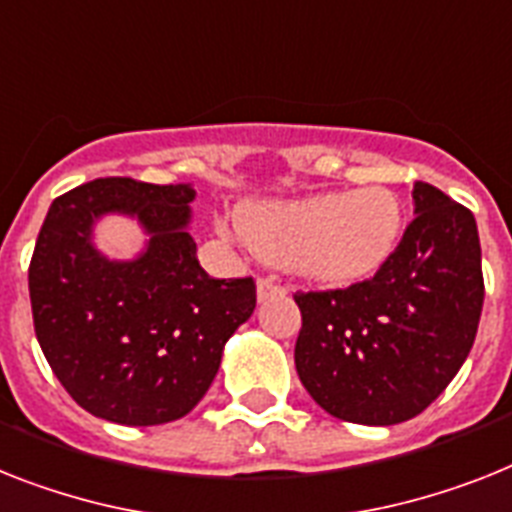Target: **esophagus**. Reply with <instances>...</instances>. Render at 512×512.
<instances>
[{"label": "esophagus", "mask_w": 512, "mask_h": 512, "mask_svg": "<svg viewBox=\"0 0 512 512\" xmlns=\"http://www.w3.org/2000/svg\"><path fill=\"white\" fill-rule=\"evenodd\" d=\"M256 290H259V301L264 303V301H272V298H277V295H285V287L282 285H277V282L274 280H259V287H256Z\"/></svg>", "instance_id": "esophagus-1"}]
</instances>
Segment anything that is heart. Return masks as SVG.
Wrapping results in <instances>:
<instances>
[{
	"label": "heart",
	"mask_w": 512,
	"mask_h": 512,
	"mask_svg": "<svg viewBox=\"0 0 512 512\" xmlns=\"http://www.w3.org/2000/svg\"><path fill=\"white\" fill-rule=\"evenodd\" d=\"M403 225V204L384 185L259 201L240 211V232L253 251L322 287H350L382 272Z\"/></svg>",
	"instance_id": "obj_1"
}]
</instances>
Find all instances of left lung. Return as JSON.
Listing matches in <instances>:
<instances>
[{
	"mask_svg": "<svg viewBox=\"0 0 512 512\" xmlns=\"http://www.w3.org/2000/svg\"><path fill=\"white\" fill-rule=\"evenodd\" d=\"M413 222L371 280L298 293L295 369L329 416L392 426L442 395L471 353L484 303L474 214L413 183Z\"/></svg>",
	"mask_w": 512,
	"mask_h": 512,
	"instance_id": "8db88e82",
	"label": "left lung"
}]
</instances>
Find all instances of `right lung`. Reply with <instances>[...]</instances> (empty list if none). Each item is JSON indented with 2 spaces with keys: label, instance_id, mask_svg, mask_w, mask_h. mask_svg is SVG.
<instances>
[{
  "label": "right lung",
  "instance_id": "1",
  "mask_svg": "<svg viewBox=\"0 0 512 512\" xmlns=\"http://www.w3.org/2000/svg\"><path fill=\"white\" fill-rule=\"evenodd\" d=\"M190 183L101 177L54 198L28 269L33 327L70 398L122 426L177 421L217 377L256 285L211 280L190 238ZM107 213L135 218L147 246L109 260L93 243Z\"/></svg>",
  "mask_w": 512,
  "mask_h": 512
}]
</instances>
